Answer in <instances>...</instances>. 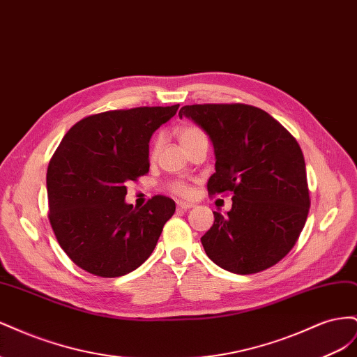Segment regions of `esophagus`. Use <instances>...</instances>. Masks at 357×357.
Masks as SVG:
<instances>
[{"mask_svg":"<svg viewBox=\"0 0 357 357\" xmlns=\"http://www.w3.org/2000/svg\"><path fill=\"white\" fill-rule=\"evenodd\" d=\"M192 207H193V204H190V202H177V210H180V211H186Z\"/></svg>","mask_w":357,"mask_h":357,"instance_id":"obj_1","label":"esophagus"}]
</instances>
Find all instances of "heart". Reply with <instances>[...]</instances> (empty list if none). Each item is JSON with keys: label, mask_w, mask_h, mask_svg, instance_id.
Instances as JSON below:
<instances>
[{"label": "heart", "mask_w": 357, "mask_h": 357, "mask_svg": "<svg viewBox=\"0 0 357 357\" xmlns=\"http://www.w3.org/2000/svg\"><path fill=\"white\" fill-rule=\"evenodd\" d=\"M177 137H178V142L181 144V147L188 150L190 146H193L195 143L201 142V139H205V134L202 129L197 125H183L177 129ZM160 146V137H156L152 143V149H150V156L155 158L158 155V150ZM169 190L174 193L177 197L181 198H189L193 189L190 186V183L185 181V180H176L172 181L169 185Z\"/></svg>", "instance_id": "1"}]
</instances>
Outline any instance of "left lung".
<instances>
[{
  "instance_id": "8db88e82",
  "label": "left lung",
  "mask_w": 357,
  "mask_h": 357,
  "mask_svg": "<svg viewBox=\"0 0 357 357\" xmlns=\"http://www.w3.org/2000/svg\"><path fill=\"white\" fill-rule=\"evenodd\" d=\"M210 135L215 172L208 195H231L228 215L214 213L201 243L211 261L234 274H255L294 248L310 211L302 150L273 116L248 104L181 107Z\"/></svg>"
}]
</instances>
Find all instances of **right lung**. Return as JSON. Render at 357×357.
<instances>
[{
	"label": "right lung",
	"mask_w": 357,
	"mask_h": 357,
	"mask_svg": "<svg viewBox=\"0 0 357 357\" xmlns=\"http://www.w3.org/2000/svg\"><path fill=\"white\" fill-rule=\"evenodd\" d=\"M177 110L178 104L86 116L53 153L49 220L62 250L86 273L121 277L155 250L176 202L155 195L134 208L125 202L126 185L147 174L150 138Z\"/></svg>",
	"instance_id": "right-lung-1"
}]
</instances>
